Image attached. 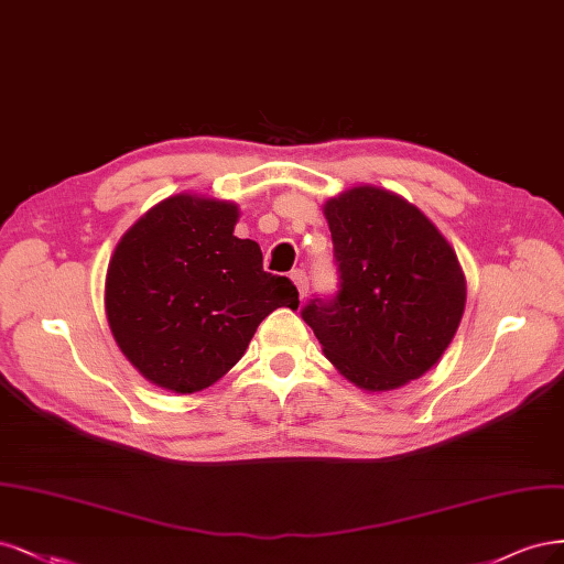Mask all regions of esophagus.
<instances>
[{
	"label": "esophagus",
	"instance_id": "obj_1",
	"mask_svg": "<svg viewBox=\"0 0 564 564\" xmlns=\"http://www.w3.org/2000/svg\"><path fill=\"white\" fill-rule=\"evenodd\" d=\"M290 279L295 281V285H297V290H300V297H304L306 290H308V276H306V271H304V269H295L293 274H290Z\"/></svg>",
	"mask_w": 564,
	"mask_h": 564
}]
</instances>
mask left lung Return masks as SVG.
<instances>
[{
  "mask_svg": "<svg viewBox=\"0 0 564 564\" xmlns=\"http://www.w3.org/2000/svg\"><path fill=\"white\" fill-rule=\"evenodd\" d=\"M337 293L302 318L335 368L368 391H391L433 368L466 304L457 256L401 196L354 187L325 204Z\"/></svg>",
  "mask_w": 564,
  "mask_h": 564,
  "instance_id": "1",
  "label": "left lung"
}]
</instances>
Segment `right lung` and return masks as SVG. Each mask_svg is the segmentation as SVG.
<instances>
[{
	"instance_id": "1",
	"label": "right lung",
	"mask_w": 564,
	"mask_h": 564,
	"mask_svg": "<svg viewBox=\"0 0 564 564\" xmlns=\"http://www.w3.org/2000/svg\"><path fill=\"white\" fill-rule=\"evenodd\" d=\"M239 210L177 194L123 234L105 281V308L121 351L154 384L210 387L246 354L279 306L297 308L288 276L262 269L256 241L236 239Z\"/></svg>"
}]
</instances>
